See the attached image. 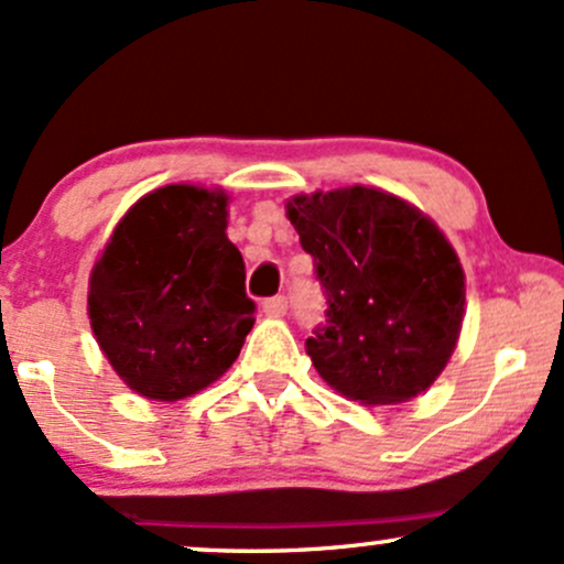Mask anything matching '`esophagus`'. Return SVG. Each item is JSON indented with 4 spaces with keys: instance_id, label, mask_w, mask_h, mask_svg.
I'll list each match as a JSON object with an SVG mask.
<instances>
[{
    "instance_id": "34e87169",
    "label": "esophagus",
    "mask_w": 564,
    "mask_h": 564,
    "mask_svg": "<svg viewBox=\"0 0 564 564\" xmlns=\"http://www.w3.org/2000/svg\"><path fill=\"white\" fill-rule=\"evenodd\" d=\"M286 296H270V300L262 302V310L264 315H270V318H281V315H286Z\"/></svg>"
}]
</instances>
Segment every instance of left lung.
<instances>
[{"mask_svg":"<svg viewBox=\"0 0 564 564\" xmlns=\"http://www.w3.org/2000/svg\"><path fill=\"white\" fill-rule=\"evenodd\" d=\"M286 217L326 294V323L304 341L315 371L366 405L430 390L467 302L448 238L416 206L366 185L294 196Z\"/></svg>","mask_w":564,"mask_h":564,"instance_id":"1","label":"left lung"}]
</instances>
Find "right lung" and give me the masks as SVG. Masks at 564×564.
<instances>
[{
  "label": "right lung",
  "mask_w": 564,
  "mask_h": 564,
  "mask_svg": "<svg viewBox=\"0 0 564 564\" xmlns=\"http://www.w3.org/2000/svg\"><path fill=\"white\" fill-rule=\"evenodd\" d=\"M225 230L228 193L166 185L121 217L95 262L89 326L142 398L172 403L209 387L254 326L243 257Z\"/></svg>",
  "instance_id": "1"
}]
</instances>
